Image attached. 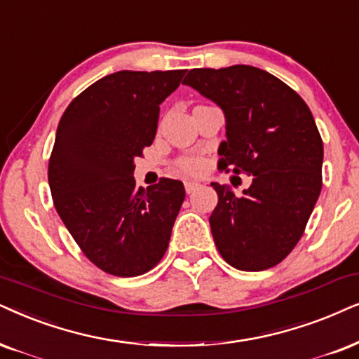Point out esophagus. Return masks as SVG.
Returning a JSON list of instances; mask_svg holds the SVG:
<instances>
[{
  "label": "esophagus",
  "instance_id": "esophagus-1",
  "mask_svg": "<svg viewBox=\"0 0 359 359\" xmlns=\"http://www.w3.org/2000/svg\"><path fill=\"white\" fill-rule=\"evenodd\" d=\"M184 187H185V192L187 194H192L197 190L198 187H201V184L198 182H192V180H187V182H184Z\"/></svg>",
  "mask_w": 359,
  "mask_h": 359
}]
</instances>
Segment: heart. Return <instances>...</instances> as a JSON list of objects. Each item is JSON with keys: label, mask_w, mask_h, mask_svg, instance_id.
<instances>
[{"label": "heart", "mask_w": 359, "mask_h": 359, "mask_svg": "<svg viewBox=\"0 0 359 359\" xmlns=\"http://www.w3.org/2000/svg\"><path fill=\"white\" fill-rule=\"evenodd\" d=\"M202 161L197 157H184V158H179L177 161V169L180 172H184V174H189V175H195L198 174V172L202 170Z\"/></svg>", "instance_id": "1"}]
</instances>
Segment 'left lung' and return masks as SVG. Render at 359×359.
<instances>
[{"label": "left lung", "instance_id": "obj_1", "mask_svg": "<svg viewBox=\"0 0 359 359\" xmlns=\"http://www.w3.org/2000/svg\"><path fill=\"white\" fill-rule=\"evenodd\" d=\"M184 84L224 111L220 169L253 177L240 197L210 184L219 195L208 219L217 248L233 269H271L302 238L321 192L323 140L310 107L253 66L190 69Z\"/></svg>", "mask_w": 359, "mask_h": 359}]
</instances>
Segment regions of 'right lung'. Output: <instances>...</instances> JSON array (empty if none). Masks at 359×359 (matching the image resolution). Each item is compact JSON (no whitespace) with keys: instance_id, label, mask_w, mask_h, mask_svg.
Masks as SVG:
<instances>
[{"instance_id":"1","label":"right lung","mask_w":359,"mask_h":359,"mask_svg":"<svg viewBox=\"0 0 359 359\" xmlns=\"http://www.w3.org/2000/svg\"><path fill=\"white\" fill-rule=\"evenodd\" d=\"M185 69L119 71L90 84L59 121L48 179L54 207L86 257L116 276L161 262L185 198L182 182L142 189L134 158L157 133L161 104Z\"/></svg>"}]
</instances>
